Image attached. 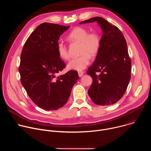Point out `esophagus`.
<instances>
[{
  "label": "esophagus",
  "instance_id": "34e87169",
  "mask_svg": "<svg viewBox=\"0 0 151 151\" xmlns=\"http://www.w3.org/2000/svg\"><path fill=\"white\" fill-rule=\"evenodd\" d=\"M83 75V72L82 71H79L78 72V75L79 77H81Z\"/></svg>",
  "mask_w": 151,
  "mask_h": 151
}]
</instances>
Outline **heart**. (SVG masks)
Here are the masks:
<instances>
[{"mask_svg":"<svg viewBox=\"0 0 151 151\" xmlns=\"http://www.w3.org/2000/svg\"><path fill=\"white\" fill-rule=\"evenodd\" d=\"M68 39L72 41L81 43V56L71 59L68 64V69L72 70L81 71L90 64L91 56H96L101 47V38L96 32L89 31L82 27L74 28L68 35ZM57 51L59 57L63 60H68L70 55L66 45L62 41L57 43Z\"/></svg>","mask_w":151,"mask_h":151,"instance_id":"1","label":"heart"}]
</instances>
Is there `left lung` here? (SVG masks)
<instances>
[{
    "label": "left lung",
    "mask_w": 151,
    "mask_h": 151,
    "mask_svg": "<svg viewBox=\"0 0 151 151\" xmlns=\"http://www.w3.org/2000/svg\"><path fill=\"white\" fill-rule=\"evenodd\" d=\"M95 21L102 29L103 35L99 52L87 72L93 78L88 93L95 104L107 106L124 96L131 78L132 62L125 39L116 26L100 17L79 23Z\"/></svg>",
    "instance_id": "1"
}]
</instances>
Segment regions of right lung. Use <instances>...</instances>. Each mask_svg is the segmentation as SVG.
<instances>
[{"instance_id": "add662e5", "label": "right lung", "mask_w": 151, "mask_h": 151, "mask_svg": "<svg viewBox=\"0 0 151 151\" xmlns=\"http://www.w3.org/2000/svg\"><path fill=\"white\" fill-rule=\"evenodd\" d=\"M69 27L42 23L31 33L21 51V84L33 103L46 111L57 110L65 104L79 79L76 70L57 76L66 68L57 53V43Z\"/></svg>"}]
</instances>
